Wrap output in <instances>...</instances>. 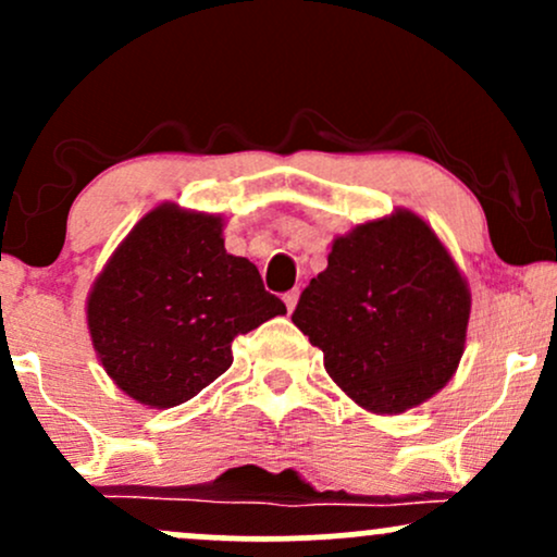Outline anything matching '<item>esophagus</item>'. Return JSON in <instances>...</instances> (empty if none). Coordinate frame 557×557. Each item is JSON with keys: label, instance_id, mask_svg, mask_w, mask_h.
Wrapping results in <instances>:
<instances>
[{"label": "esophagus", "instance_id": "obj_1", "mask_svg": "<svg viewBox=\"0 0 557 557\" xmlns=\"http://www.w3.org/2000/svg\"><path fill=\"white\" fill-rule=\"evenodd\" d=\"M283 300H285L287 311H293V309H296V304H298V290H290V293H285Z\"/></svg>", "mask_w": 557, "mask_h": 557}]
</instances>
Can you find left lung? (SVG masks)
<instances>
[{
  "label": "left lung",
  "instance_id": "8db88e82",
  "mask_svg": "<svg viewBox=\"0 0 557 557\" xmlns=\"http://www.w3.org/2000/svg\"><path fill=\"white\" fill-rule=\"evenodd\" d=\"M469 314V283L443 240L419 214L395 209L332 240L293 324L350 400L403 413L456 374Z\"/></svg>",
  "mask_w": 557,
  "mask_h": 557
}]
</instances>
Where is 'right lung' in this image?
<instances>
[{"instance_id":"right-lung-1","label":"right lung","mask_w":557,"mask_h":557,"mask_svg":"<svg viewBox=\"0 0 557 557\" xmlns=\"http://www.w3.org/2000/svg\"><path fill=\"white\" fill-rule=\"evenodd\" d=\"M222 227L220 214L159 203L94 280V350L140 406L190 400L227 372L235 337L287 311L251 261L225 251Z\"/></svg>"}]
</instances>
